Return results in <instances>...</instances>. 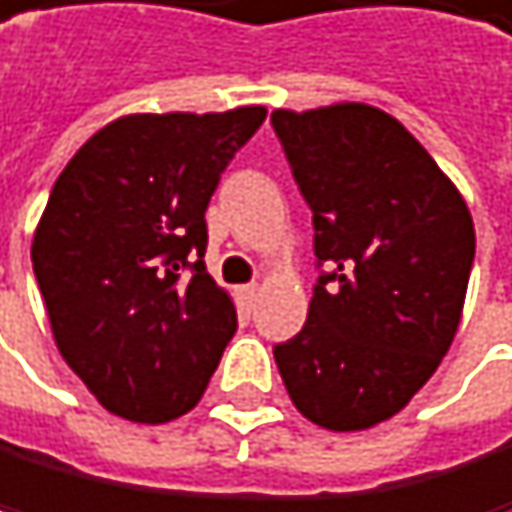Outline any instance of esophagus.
<instances>
[{
  "label": "esophagus",
  "mask_w": 512,
  "mask_h": 512,
  "mask_svg": "<svg viewBox=\"0 0 512 512\" xmlns=\"http://www.w3.org/2000/svg\"><path fill=\"white\" fill-rule=\"evenodd\" d=\"M258 296H261V286H258V283H248V286H242V290H238V299H242V306H245V309H254V306H258Z\"/></svg>",
  "instance_id": "obj_1"
}]
</instances>
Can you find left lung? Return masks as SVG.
<instances>
[{
    "label": "left lung",
    "mask_w": 512,
    "mask_h": 512,
    "mask_svg": "<svg viewBox=\"0 0 512 512\" xmlns=\"http://www.w3.org/2000/svg\"><path fill=\"white\" fill-rule=\"evenodd\" d=\"M325 264L309 318L274 347L312 424L350 433L395 417L446 357L475 261V222L430 152L373 104L274 111Z\"/></svg>",
    "instance_id": "obj_1"
}]
</instances>
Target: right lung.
<instances>
[{
  "instance_id": "right-lung-1",
  "label": "right lung",
  "mask_w": 512,
  "mask_h": 512,
  "mask_svg": "<svg viewBox=\"0 0 512 512\" xmlns=\"http://www.w3.org/2000/svg\"><path fill=\"white\" fill-rule=\"evenodd\" d=\"M267 107L127 114L56 178L31 261L63 360L101 408L168 424L203 398L238 328L206 274V206Z\"/></svg>"
}]
</instances>
